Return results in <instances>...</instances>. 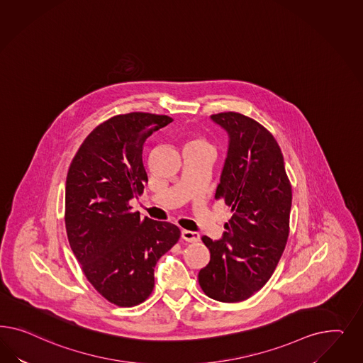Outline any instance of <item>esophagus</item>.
<instances>
[{"label": "esophagus", "instance_id": "1", "mask_svg": "<svg viewBox=\"0 0 363 363\" xmlns=\"http://www.w3.org/2000/svg\"><path fill=\"white\" fill-rule=\"evenodd\" d=\"M181 238L186 242L199 241V234L197 231L182 230L181 231Z\"/></svg>", "mask_w": 363, "mask_h": 363}]
</instances>
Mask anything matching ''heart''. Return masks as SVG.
I'll use <instances>...</instances> for the list:
<instances>
[{
    "instance_id": "b5f03b06",
    "label": "heart",
    "mask_w": 363,
    "mask_h": 363,
    "mask_svg": "<svg viewBox=\"0 0 363 363\" xmlns=\"http://www.w3.org/2000/svg\"><path fill=\"white\" fill-rule=\"evenodd\" d=\"M189 145H196V146H208V143H205L203 140H193L190 141Z\"/></svg>"
}]
</instances>
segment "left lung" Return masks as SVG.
<instances>
[{"label":"left lung","instance_id":"obj_1","mask_svg":"<svg viewBox=\"0 0 363 363\" xmlns=\"http://www.w3.org/2000/svg\"><path fill=\"white\" fill-rule=\"evenodd\" d=\"M229 137L216 198L233 216L217 241L203 235L210 262L198 273L208 297L241 302L269 281L289 237L291 186L284 155L262 125L234 113L210 117Z\"/></svg>","mask_w":363,"mask_h":363}]
</instances>
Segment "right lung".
I'll return each mask as SVG.
<instances>
[{
	"label": "right lung",
	"mask_w": 363,
	"mask_h": 363,
	"mask_svg": "<svg viewBox=\"0 0 363 363\" xmlns=\"http://www.w3.org/2000/svg\"><path fill=\"white\" fill-rule=\"evenodd\" d=\"M172 121L149 113L110 118L85 138L66 177L70 247L89 282L121 308L140 305L152 294L157 261L181 234L170 222L129 211V201L147 184L145 143Z\"/></svg>",
	"instance_id": "right-lung-1"
}]
</instances>
